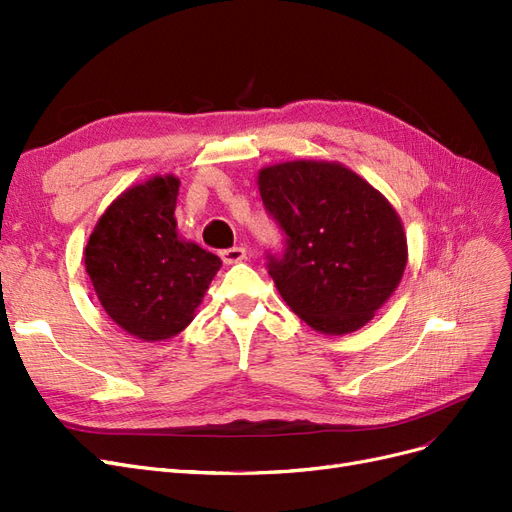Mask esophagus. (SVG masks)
<instances>
[{
	"label": "esophagus",
	"instance_id": "1",
	"mask_svg": "<svg viewBox=\"0 0 512 512\" xmlns=\"http://www.w3.org/2000/svg\"><path fill=\"white\" fill-rule=\"evenodd\" d=\"M219 255L225 263H238V261L246 259V251L242 249V246H232V249H225Z\"/></svg>",
	"mask_w": 512,
	"mask_h": 512
}]
</instances>
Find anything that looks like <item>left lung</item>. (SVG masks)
Returning <instances> with one entry per match:
<instances>
[{
  "label": "left lung",
  "mask_w": 512,
  "mask_h": 512,
  "mask_svg": "<svg viewBox=\"0 0 512 512\" xmlns=\"http://www.w3.org/2000/svg\"><path fill=\"white\" fill-rule=\"evenodd\" d=\"M285 232L268 272L289 308L321 334L364 327L400 285L408 249L387 197L336 161H287L257 178Z\"/></svg>",
  "instance_id": "8db88e82"
}]
</instances>
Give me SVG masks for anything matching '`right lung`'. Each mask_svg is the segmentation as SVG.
Wrapping results in <instances>:
<instances>
[{
  "mask_svg": "<svg viewBox=\"0 0 512 512\" xmlns=\"http://www.w3.org/2000/svg\"><path fill=\"white\" fill-rule=\"evenodd\" d=\"M180 180L153 176L121 193L85 246V268L108 317L144 342L193 321L221 259L176 232Z\"/></svg>",
  "mask_w": 512,
  "mask_h": 512,
  "instance_id": "add662e5",
  "label": "right lung"
}]
</instances>
